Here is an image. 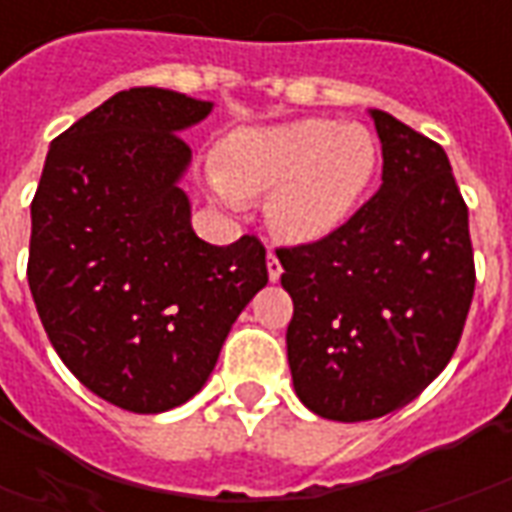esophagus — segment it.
<instances>
[{
	"instance_id": "34e87169",
	"label": "esophagus",
	"mask_w": 512,
	"mask_h": 512,
	"mask_svg": "<svg viewBox=\"0 0 512 512\" xmlns=\"http://www.w3.org/2000/svg\"><path fill=\"white\" fill-rule=\"evenodd\" d=\"M266 266H268V279H271V282H277V279L282 277V263H279V257L274 255V252H268Z\"/></svg>"
}]
</instances>
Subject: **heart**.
Instances as JSON below:
<instances>
[{"instance_id": "b5f03b06", "label": "heart", "mask_w": 512, "mask_h": 512, "mask_svg": "<svg viewBox=\"0 0 512 512\" xmlns=\"http://www.w3.org/2000/svg\"><path fill=\"white\" fill-rule=\"evenodd\" d=\"M378 164L376 136L365 126L293 120L230 136L219 150V172H208V186L230 208L268 194L274 233L290 244H315L354 216Z\"/></svg>"}]
</instances>
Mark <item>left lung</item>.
Here are the masks:
<instances>
[{"instance_id": "1", "label": "left lung", "mask_w": 512, "mask_h": 512, "mask_svg": "<svg viewBox=\"0 0 512 512\" xmlns=\"http://www.w3.org/2000/svg\"><path fill=\"white\" fill-rule=\"evenodd\" d=\"M381 189L329 238L277 249L293 299L288 362L334 422L397 411L458 348L474 296L469 211L447 153L381 109Z\"/></svg>"}]
</instances>
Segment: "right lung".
I'll return each instance as SVG.
<instances>
[{
	"mask_svg": "<svg viewBox=\"0 0 512 512\" xmlns=\"http://www.w3.org/2000/svg\"><path fill=\"white\" fill-rule=\"evenodd\" d=\"M211 109L161 87L112 95L51 142L32 200L27 277L43 329L90 392L134 414L197 395L268 282L255 235L213 246L191 230L180 131Z\"/></svg>",
	"mask_w": 512,
	"mask_h": 512,
	"instance_id": "right-lung-1",
	"label": "right lung"
}]
</instances>
